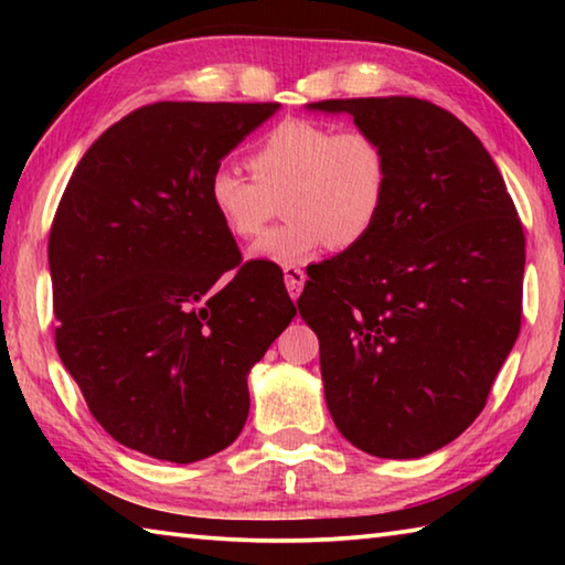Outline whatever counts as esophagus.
I'll return each mask as SVG.
<instances>
[{
  "label": "esophagus",
  "instance_id": "1",
  "mask_svg": "<svg viewBox=\"0 0 565 565\" xmlns=\"http://www.w3.org/2000/svg\"><path fill=\"white\" fill-rule=\"evenodd\" d=\"M284 281L291 299H299V294L306 284V271L299 269V266H284Z\"/></svg>",
  "mask_w": 565,
  "mask_h": 565
}]
</instances>
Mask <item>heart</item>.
<instances>
[{
  "label": "heart",
  "instance_id": "1",
  "mask_svg": "<svg viewBox=\"0 0 565 565\" xmlns=\"http://www.w3.org/2000/svg\"><path fill=\"white\" fill-rule=\"evenodd\" d=\"M252 179L218 167L209 204L238 242L262 236L281 204L286 222L252 248L254 259L294 266L323 246L353 248L374 232L391 189V159L371 131H337L311 119H286L246 157Z\"/></svg>",
  "mask_w": 565,
  "mask_h": 565
}]
</instances>
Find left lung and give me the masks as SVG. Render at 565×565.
<instances>
[{
  "instance_id": "obj_1",
  "label": "left lung",
  "mask_w": 565,
  "mask_h": 565,
  "mask_svg": "<svg viewBox=\"0 0 565 565\" xmlns=\"http://www.w3.org/2000/svg\"><path fill=\"white\" fill-rule=\"evenodd\" d=\"M391 159L379 224L299 296L333 424L361 451L420 458L481 414L521 331L525 236L499 167L451 111L327 99Z\"/></svg>"
}]
</instances>
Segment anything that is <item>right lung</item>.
Segmentation results:
<instances>
[{
    "label": "right lung",
    "instance_id": "right-lung-1",
    "mask_svg": "<svg viewBox=\"0 0 565 565\" xmlns=\"http://www.w3.org/2000/svg\"><path fill=\"white\" fill-rule=\"evenodd\" d=\"M276 102H157L94 141L50 232L56 351L121 446L194 463L236 441L246 376L296 317L279 266H242L209 179Z\"/></svg>",
    "mask_w": 565,
    "mask_h": 565
}]
</instances>
